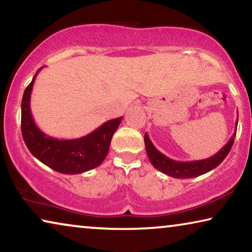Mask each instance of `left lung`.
Listing matches in <instances>:
<instances>
[{
  "mask_svg": "<svg viewBox=\"0 0 252 252\" xmlns=\"http://www.w3.org/2000/svg\"><path fill=\"white\" fill-rule=\"evenodd\" d=\"M238 126V119H237V125ZM235 133H233L232 137L229 141L226 142V145L219 151L218 154L210 158L203 159V160H195V161H176L173 160L161 154L157 148H156L153 142L150 141L148 134H145V145H146V151L149 158L150 162L153 163V166L156 169H158L161 173L166 174L167 176L174 177V178H193L201 176V175L207 173V171L214 169L215 167H218L221 163L224 158L229 155L231 148L234 142Z\"/></svg>",
  "mask_w": 252,
  "mask_h": 252,
  "instance_id": "obj_1",
  "label": "left lung"
}]
</instances>
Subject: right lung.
<instances>
[{"label":"right lung","instance_id":"right-lung-1","mask_svg":"<svg viewBox=\"0 0 252 252\" xmlns=\"http://www.w3.org/2000/svg\"><path fill=\"white\" fill-rule=\"evenodd\" d=\"M41 68L28 85L21 103V131L28 149L38 160L62 174H82L96 168L109 153L112 137L123 117L109 120L93 132L70 140H59L43 133L34 123L30 109L34 79Z\"/></svg>","mask_w":252,"mask_h":252}]
</instances>
